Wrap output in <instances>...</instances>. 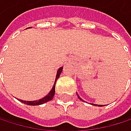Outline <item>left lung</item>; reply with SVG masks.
Returning <instances> with one entry per match:
<instances>
[{
  "label": "left lung",
  "instance_id": "obj_1",
  "mask_svg": "<svg viewBox=\"0 0 131 131\" xmlns=\"http://www.w3.org/2000/svg\"><path fill=\"white\" fill-rule=\"evenodd\" d=\"M77 95H78V93H77ZM78 97H79V98L80 100H82V98H81V97H80L79 96V95H78ZM93 105H96V106H97V104H93ZM98 106H100V104L98 105ZM101 106H102V105H101Z\"/></svg>",
  "mask_w": 131,
  "mask_h": 131
}]
</instances>
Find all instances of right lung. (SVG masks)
I'll use <instances>...</instances> for the list:
<instances>
[{"mask_svg": "<svg viewBox=\"0 0 131 131\" xmlns=\"http://www.w3.org/2000/svg\"><path fill=\"white\" fill-rule=\"evenodd\" d=\"M62 70H63V68H60L57 71V76H56V79H55V82H54V85L52 88V90H50V92L46 95V97H44L42 99H40L38 101H23V100H19L21 102H23V104H28V105H40V104H42L44 103H46L49 101H51L53 97H54V94H55V86H56V82L57 80L59 79L60 75L62 72Z\"/></svg>", "mask_w": 131, "mask_h": 131, "instance_id": "add662e5", "label": "right lung"}]
</instances>
